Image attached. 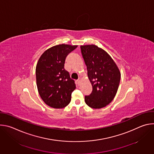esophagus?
<instances>
[{
	"mask_svg": "<svg viewBox=\"0 0 154 154\" xmlns=\"http://www.w3.org/2000/svg\"><path fill=\"white\" fill-rule=\"evenodd\" d=\"M77 83L78 85L80 84V79H79L77 80Z\"/></svg>",
	"mask_w": 154,
	"mask_h": 154,
	"instance_id": "obj_1",
	"label": "esophagus"
}]
</instances>
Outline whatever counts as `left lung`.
Listing matches in <instances>:
<instances>
[{"mask_svg":"<svg viewBox=\"0 0 154 154\" xmlns=\"http://www.w3.org/2000/svg\"><path fill=\"white\" fill-rule=\"evenodd\" d=\"M80 49L93 86L92 93L85 96V103L95 109L105 107L116 94L121 79L119 69L109 55L97 46H81Z\"/></svg>","mask_w":154,"mask_h":154,"instance_id":"1","label":"left lung"}]
</instances>
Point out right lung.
I'll list each match as a JSON object with an SVG mask.
<instances>
[{"instance_id":"obj_1","label":"right lung","mask_w":154,"mask_h":154,"mask_svg":"<svg viewBox=\"0 0 154 154\" xmlns=\"http://www.w3.org/2000/svg\"><path fill=\"white\" fill-rule=\"evenodd\" d=\"M77 46L59 45L53 46L40 57L36 67L38 93L42 100L54 108L66 106L75 89L74 80L64 68L67 55Z\"/></svg>"}]
</instances>
